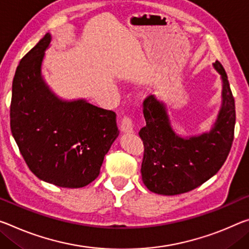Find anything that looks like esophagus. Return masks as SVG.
Segmentation results:
<instances>
[{
	"mask_svg": "<svg viewBox=\"0 0 249 249\" xmlns=\"http://www.w3.org/2000/svg\"><path fill=\"white\" fill-rule=\"evenodd\" d=\"M122 132L124 133H132L133 132V121L129 116H124L123 120H122V125H121Z\"/></svg>",
	"mask_w": 249,
	"mask_h": 249,
	"instance_id": "esophagus-1",
	"label": "esophagus"
}]
</instances>
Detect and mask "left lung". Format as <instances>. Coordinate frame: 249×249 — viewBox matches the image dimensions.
<instances>
[{
	"label": "left lung",
	"mask_w": 249,
	"mask_h": 249,
	"mask_svg": "<svg viewBox=\"0 0 249 249\" xmlns=\"http://www.w3.org/2000/svg\"><path fill=\"white\" fill-rule=\"evenodd\" d=\"M214 68L222 75L223 103L211 132L180 137L173 131L165 105L154 95L144 100L141 173L151 192L168 196L187 193L214 176L226 160L234 141L235 100L223 65L216 61Z\"/></svg>",
	"instance_id": "left-lung-1"
}]
</instances>
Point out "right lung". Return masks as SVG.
I'll return each instance as SVG.
<instances>
[{"label": "right lung", "instance_id": "right-lung-1", "mask_svg": "<svg viewBox=\"0 0 249 249\" xmlns=\"http://www.w3.org/2000/svg\"><path fill=\"white\" fill-rule=\"evenodd\" d=\"M51 34L27 53L15 72L11 131L23 159L39 179L78 188L100 175L104 156L118 136L116 114L84 100L62 101L41 75Z\"/></svg>", "mask_w": 249, "mask_h": 249}]
</instances>
